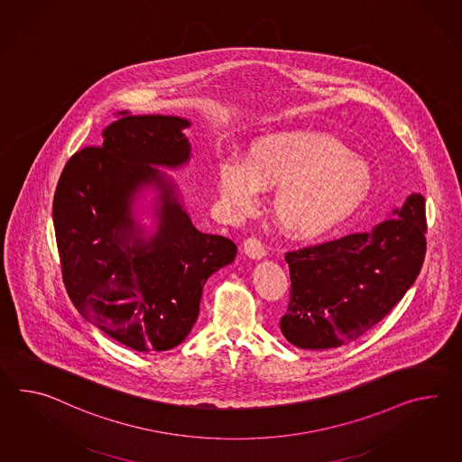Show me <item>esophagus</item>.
<instances>
[{"label":"esophagus","mask_w":462,"mask_h":462,"mask_svg":"<svg viewBox=\"0 0 462 462\" xmlns=\"http://www.w3.org/2000/svg\"><path fill=\"white\" fill-rule=\"evenodd\" d=\"M244 252H245V255H247L248 259L252 260L263 259V257L267 255L265 247L260 244L257 238H247V240L244 242Z\"/></svg>","instance_id":"esophagus-1"}]
</instances>
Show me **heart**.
<instances>
[{"label": "heart", "mask_w": 462, "mask_h": 462, "mask_svg": "<svg viewBox=\"0 0 462 462\" xmlns=\"http://www.w3.org/2000/svg\"><path fill=\"white\" fill-rule=\"evenodd\" d=\"M372 170L334 135L281 130L248 143L238 162H224L217 189L236 214H250L260 191L275 190L272 212L287 236L315 240L346 224L371 195Z\"/></svg>", "instance_id": "b5f03b06"}]
</instances>
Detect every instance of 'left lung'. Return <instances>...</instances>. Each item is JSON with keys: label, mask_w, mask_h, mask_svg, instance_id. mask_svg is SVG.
Wrapping results in <instances>:
<instances>
[{"label": "left lung", "mask_w": 462, "mask_h": 462, "mask_svg": "<svg viewBox=\"0 0 462 462\" xmlns=\"http://www.w3.org/2000/svg\"><path fill=\"white\" fill-rule=\"evenodd\" d=\"M424 234L426 199L412 193L371 232L289 252L283 337L299 349H336L379 324L416 282Z\"/></svg>", "instance_id": "left-lung-1"}]
</instances>
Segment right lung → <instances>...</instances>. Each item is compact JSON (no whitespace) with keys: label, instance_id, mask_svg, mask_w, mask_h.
<instances>
[{"label":"right lung","instance_id":"add662e5","mask_svg":"<svg viewBox=\"0 0 462 462\" xmlns=\"http://www.w3.org/2000/svg\"><path fill=\"white\" fill-rule=\"evenodd\" d=\"M171 115L124 116L100 148L68 160L53 226L68 295L93 326L130 349L181 344L200 312L207 279L236 245L191 224L177 180L160 169L190 163L185 128Z\"/></svg>","mask_w":462,"mask_h":462}]
</instances>
